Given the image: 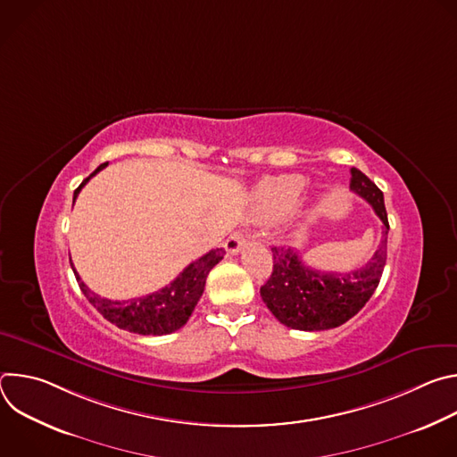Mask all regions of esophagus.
<instances>
[{
    "instance_id": "esophagus-1",
    "label": "esophagus",
    "mask_w": 457,
    "mask_h": 457,
    "mask_svg": "<svg viewBox=\"0 0 457 457\" xmlns=\"http://www.w3.org/2000/svg\"><path fill=\"white\" fill-rule=\"evenodd\" d=\"M245 242H247V237H245L244 233H240V231H235L233 235H229L228 240H226V244H224L228 254H238Z\"/></svg>"
}]
</instances>
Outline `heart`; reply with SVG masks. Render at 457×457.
Here are the masks:
<instances>
[{
    "mask_svg": "<svg viewBox=\"0 0 457 457\" xmlns=\"http://www.w3.org/2000/svg\"><path fill=\"white\" fill-rule=\"evenodd\" d=\"M305 179L302 175H280L260 182L253 193L254 206L264 215H277L289 210L302 195Z\"/></svg>",
    "mask_w": 457,
    "mask_h": 457,
    "instance_id": "b5f03b06",
    "label": "heart"
}]
</instances>
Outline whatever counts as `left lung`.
I'll return each instance as SVG.
<instances>
[{
	"label": "left lung",
	"instance_id": "left-lung-1",
	"mask_svg": "<svg viewBox=\"0 0 457 457\" xmlns=\"http://www.w3.org/2000/svg\"><path fill=\"white\" fill-rule=\"evenodd\" d=\"M351 189L365 199L383 222L381 242L369 262L349 273L309 268L298 251L273 245V273L260 287L275 318L298 331H325L351 320L376 291L385 262L388 219L383 193L360 170L351 168Z\"/></svg>",
	"mask_w": 457,
	"mask_h": 457
}]
</instances>
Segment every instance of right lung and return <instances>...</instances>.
<instances>
[{
    "label": "right lung",
    "instance_id": "right-lung-1",
    "mask_svg": "<svg viewBox=\"0 0 457 457\" xmlns=\"http://www.w3.org/2000/svg\"><path fill=\"white\" fill-rule=\"evenodd\" d=\"M108 162L101 164L90 177H87L79 187L74 191V203L81 187L97 173L101 171ZM224 249L217 247L201 256L199 260L191 262L171 284L166 287L132 300H108L87 287V284L81 280L78 271L74 270V264L71 262L74 275L78 278V284L83 291V295L88 298V302L112 323H115L119 329L136 333V335H170L187 321L191 316L195 305L201 300L206 286L208 273L224 258Z\"/></svg>",
    "mask_w": 457,
    "mask_h": 457
}]
</instances>
